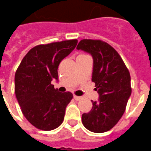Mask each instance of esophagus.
Wrapping results in <instances>:
<instances>
[{
    "label": "esophagus",
    "instance_id": "obj_1",
    "mask_svg": "<svg viewBox=\"0 0 151 151\" xmlns=\"http://www.w3.org/2000/svg\"><path fill=\"white\" fill-rule=\"evenodd\" d=\"M74 99H76V100H77V101L82 99V97H81V96H76V95H74Z\"/></svg>",
    "mask_w": 151,
    "mask_h": 151
}]
</instances>
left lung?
Here are the masks:
<instances>
[{
    "instance_id": "1",
    "label": "left lung",
    "mask_w": 151,
    "mask_h": 151,
    "mask_svg": "<svg viewBox=\"0 0 151 151\" xmlns=\"http://www.w3.org/2000/svg\"><path fill=\"white\" fill-rule=\"evenodd\" d=\"M77 49L91 55L92 81L99 93L97 101L92 100V109L82 115V122L90 132H106L113 128L124 114L132 94L130 74L119 53L108 43L83 39Z\"/></svg>"
}]
</instances>
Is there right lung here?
<instances>
[{
  "mask_svg": "<svg viewBox=\"0 0 151 151\" xmlns=\"http://www.w3.org/2000/svg\"><path fill=\"white\" fill-rule=\"evenodd\" d=\"M77 44V39H72L37 45L29 51L16 71V97L25 118L39 129L53 130L63 122L73 94L60 93L52 81H58V65Z\"/></svg>",
  "mask_w": 151,
  "mask_h": 151,
  "instance_id": "obj_1",
  "label": "right lung"
}]
</instances>
